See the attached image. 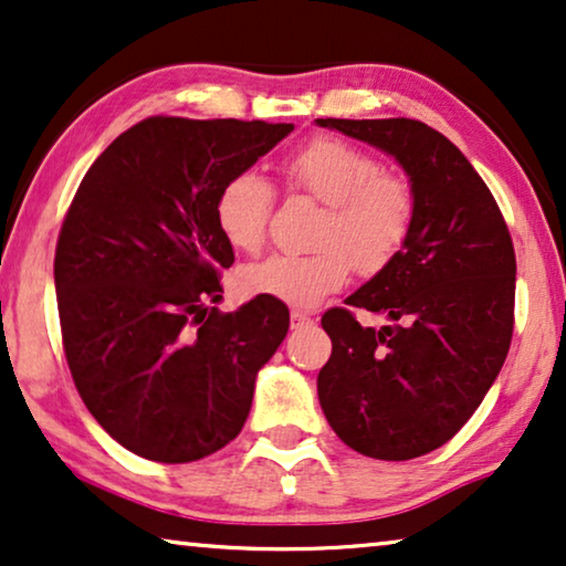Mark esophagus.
Returning <instances> with one entry per match:
<instances>
[{
  "mask_svg": "<svg viewBox=\"0 0 566 566\" xmlns=\"http://www.w3.org/2000/svg\"><path fill=\"white\" fill-rule=\"evenodd\" d=\"M291 322H293V327H301V324L312 322V316L304 314V312H291Z\"/></svg>",
  "mask_w": 566,
  "mask_h": 566,
  "instance_id": "esophagus-1",
  "label": "esophagus"
}]
</instances>
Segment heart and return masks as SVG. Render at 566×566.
<instances>
[{
  "mask_svg": "<svg viewBox=\"0 0 566 566\" xmlns=\"http://www.w3.org/2000/svg\"><path fill=\"white\" fill-rule=\"evenodd\" d=\"M293 196L324 203L312 254H273L239 270V291L293 308L319 306L343 289L353 265L374 275L407 244L417 200L405 177L384 172L381 161L343 138L319 136L283 161ZM273 211V188L254 172H237L216 192L213 219L237 252H258Z\"/></svg>",
  "mask_w": 566,
  "mask_h": 566,
  "instance_id": "obj_1",
  "label": "heart"
}]
</instances>
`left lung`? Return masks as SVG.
I'll use <instances>...</instances> for the list:
<instances>
[{"mask_svg":"<svg viewBox=\"0 0 566 566\" xmlns=\"http://www.w3.org/2000/svg\"><path fill=\"white\" fill-rule=\"evenodd\" d=\"M399 161L417 211L407 244L345 298L386 313L363 328L349 308L322 327L332 355L316 391L345 446L409 461L459 432L507 358L515 312V250L507 223L469 159L436 128L409 118H316Z\"/></svg>","mask_w":566,"mask_h":566,"instance_id":"1","label":"left lung"}]
</instances>
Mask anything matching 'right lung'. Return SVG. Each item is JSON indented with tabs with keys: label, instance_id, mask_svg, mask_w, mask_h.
<instances>
[{
	"label": "right lung",
	"instance_id": "obj_1",
	"mask_svg": "<svg viewBox=\"0 0 566 566\" xmlns=\"http://www.w3.org/2000/svg\"><path fill=\"white\" fill-rule=\"evenodd\" d=\"M291 130L146 118L99 154L69 206L53 260L69 370L107 436L142 459L188 463L234 440L289 332L281 301L211 304L234 262L216 192Z\"/></svg>",
	"mask_w": 566,
	"mask_h": 566
}]
</instances>
